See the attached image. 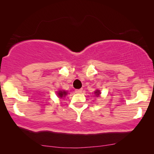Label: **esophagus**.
Masks as SVG:
<instances>
[{
	"label": "esophagus",
	"mask_w": 154,
	"mask_h": 154,
	"mask_svg": "<svg viewBox=\"0 0 154 154\" xmlns=\"http://www.w3.org/2000/svg\"><path fill=\"white\" fill-rule=\"evenodd\" d=\"M82 91H83V90L82 89H78L75 90V93H81Z\"/></svg>",
	"instance_id": "34e87169"
}]
</instances>
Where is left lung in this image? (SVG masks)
Instances as JSON below:
<instances>
[{
    "mask_svg": "<svg viewBox=\"0 0 154 154\" xmlns=\"http://www.w3.org/2000/svg\"><path fill=\"white\" fill-rule=\"evenodd\" d=\"M94 93L96 94L97 97L100 96V90H96V92H94Z\"/></svg>",
    "mask_w": 154,
    "mask_h": 154,
    "instance_id": "obj_1",
    "label": "left lung"
}]
</instances>
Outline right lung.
I'll return each instance as SVG.
<instances>
[{"mask_svg": "<svg viewBox=\"0 0 154 154\" xmlns=\"http://www.w3.org/2000/svg\"><path fill=\"white\" fill-rule=\"evenodd\" d=\"M66 94L67 93H66V91H59L58 93H57L59 97H61V98H62V97H64L65 95H66Z\"/></svg>", "mask_w": 154, "mask_h": 154, "instance_id": "1", "label": "right lung"}]
</instances>
